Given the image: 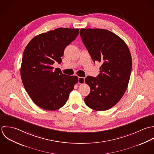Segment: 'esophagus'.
Wrapping results in <instances>:
<instances>
[{
  "label": "esophagus",
  "mask_w": 154,
  "mask_h": 154,
  "mask_svg": "<svg viewBox=\"0 0 154 154\" xmlns=\"http://www.w3.org/2000/svg\"><path fill=\"white\" fill-rule=\"evenodd\" d=\"M78 80H79V84H83V83H85V78L84 77H79Z\"/></svg>",
  "instance_id": "obj_1"
}]
</instances>
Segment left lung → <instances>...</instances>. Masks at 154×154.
Segmentation results:
<instances>
[{
	"label": "left lung",
	"instance_id": "8db88e82",
	"mask_svg": "<svg viewBox=\"0 0 154 154\" xmlns=\"http://www.w3.org/2000/svg\"><path fill=\"white\" fill-rule=\"evenodd\" d=\"M80 34L93 62H102L96 77L85 79L91 92L85 102L95 111L109 109L119 102L127 88L132 67L130 51L123 40L109 30L82 29Z\"/></svg>",
	"mask_w": 154,
	"mask_h": 154
}]
</instances>
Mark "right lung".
Segmentation results:
<instances>
[{"mask_svg":"<svg viewBox=\"0 0 154 154\" xmlns=\"http://www.w3.org/2000/svg\"><path fill=\"white\" fill-rule=\"evenodd\" d=\"M79 29L58 28L35 36L25 48L21 66L24 88L32 101L49 111L60 109L78 82L77 76L66 75L52 65L61 63L65 48L74 41Z\"/></svg>","mask_w":154,"mask_h":154,"instance_id":"1","label":"right lung"}]
</instances>
